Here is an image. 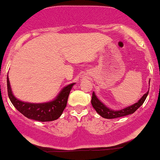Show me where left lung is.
<instances>
[{
    "label": "left lung",
    "mask_w": 160,
    "mask_h": 160,
    "mask_svg": "<svg viewBox=\"0 0 160 160\" xmlns=\"http://www.w3.org/2000/svg\"><path fill=\"white\" fill-rule=\"evenodd\" d=\"M150 83V81H149ZM148 94V91L145 94L143 95L142 98L138 101L136 103L133 104V105L130 106V107H128L126 108L123 109L121 110H113L111 109L108 108L107 107H106L102 102H100L99 99L97 98V96H96L95 92H92V105L93 108L96 110V111L100 115L101 117H102L103 118H107V119H113V118H121V117L127 116V115L132 114V113H134L143 104V102H145V99H146L147 96Z\"/></svg>",
    "instance_id": "left-lung-1"
}]
</instances>
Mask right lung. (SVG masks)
Instances as JSON below:
<instances>
[{
  "instance_id": "add662e5",
  "label": "right lung",
  "mask_w": 160,
  "mask_h": 160,
  "mask_svg": "<svg viewBox=\"0 0 160 160\" xmlns=\"http://www.w3.org/2000/svg\"><path fill=\"white\" fill-rule=\"evenodd\" d=\"M75 83L64 87L53 101L43 103H30L20 101L14 96L11 89L8 77H7L8 94L14 107L28 119L37 121H52L58 119L67 106L69 93Z\"/></svg>"
}]
</instances>
